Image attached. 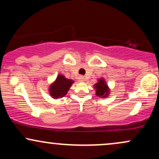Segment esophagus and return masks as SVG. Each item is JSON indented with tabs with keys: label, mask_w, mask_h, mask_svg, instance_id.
<instances>
[{
	"label": "esophagus",
	"mask_w": 159,
	"mask_h": 159,
	"mask_svg": "<svg viewBox=\"0 0 159 159\" xmlns=\"http://www.w3.org/2000/svg\"><path fill=\"white\" fill-rule=\"evenodd\" d=\"M78 81L79 82L84 81V76H80V77L78 78Z\"/></svg>",
	"instance_id": "1"
}]
</instances>
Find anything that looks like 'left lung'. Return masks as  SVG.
<instances>
[{
    "mask_svg": "<svg viewBox=\"0 0 159 159\" xmlns=\"http://www.w3.org/2000/svg\"><path fill=\"white\" fill-rule=\"evenodd\" d=\"M93 86L94 89L96 90V95L98 97H100L101 98L108 97L111 90L103 78H98L97 80V83L95 84Z\"/></svg>",
    "mask_w": 159,
    "mask_h": 159,
    "instance_id": "left-lung-1",
    "label": "left lung"
}]
</instances>
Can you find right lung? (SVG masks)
<instances>
[{"instance_id": "add662e5", "label": "right lung", "mask_w": 159, "mask_h": 159, "mask_svg": "<svg viewBox=\"0 0 159 159\" xmlns=\"http://www.w3.org/2000/svg\"><path fill=\"white\" fill-rule=\"evenodd\" d=\"M73 83V80L66 78L61 74L58 75L56 79L49 86V94L54 99L63 97L67 94L69 88Z\"/></svg>"}]
</instances>
